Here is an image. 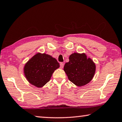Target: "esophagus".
I'll return each instance as SVG.
<instances>
[{
  "mask_svg": "<svg viewBox=\"0 0 122 122\" xmlns=\"http://www.w3.org/2000/svg\"><path fill=\"white\" fill-rule=\"evenodd\" d=\"M64 64L63 63H61V64H60L61 68H63L64 67Z\"/></svg>",
  "mask_w": 122,
  "mask_h": 122,
  "instance_id": "34e87169",
  "label": "esophagus"
}]
</instances>
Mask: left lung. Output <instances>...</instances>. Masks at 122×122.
I'll use <instances>...</instances> for the list:
<instances>
[{"label": "left lung", "mask_w": 122, "mask_h": 122, "mask_svg": "<svg viewBox=\"0 0 122 122\" xmlns=\"http://www.w3.org/2000/svg\"><path fill=\"white\" fill-rule=\"evenodd\" d=\"M69 61L64 67V71L71 82L78 86L89 83L95 75L96 65L85 53L74 52L69 57Z\"/></svg>", "instance_id": "left-lung-1"}]
</instances>
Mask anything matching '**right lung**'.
<instances>
[{
    "mask_svg": "<svg viewBox=\"0 0 122 122\" xmlns=\"http://www.w3.org/2000/svg\"><path fill=\"white\" fill-rule=\"evenodd\" d=\"M59 67V64L54 57L38 52L26 62L23 71L30 83L41 88L50 81L54 71Z\"/></svg>",
    "mask_w": 122,
    "mask_h": 122,
    "instance_id": "right-lung-1",
    "label": "right lung"
}]
</instances>
